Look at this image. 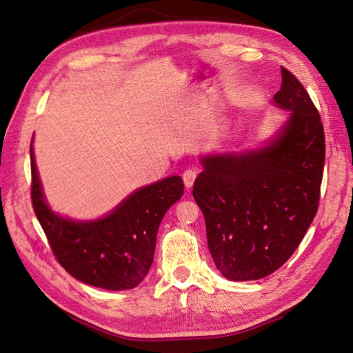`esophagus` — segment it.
Listing matches in <instances>:
<instances>
[{"label":"esophagus","instance_id":"obj_1","mask_svg":"<svg viewBox=\"0 0 353 353\" xmlns=\"http://www.w3.org/2000/svg\"><path fill=\"white\" fill-rule=\"evenodd\" d=\"M196 178H197V170L196 169H187L185 172L183 174V179H184V184H185L187 188L193 187Z\"/></svg>","mask_w":353,"mask_h":353}]
</instances>
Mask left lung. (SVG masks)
Returning a JSON list of instances; mask_svg holds the SVG:
<instances>
[{
	"mask_svg": "<svg viewBox=\"0 0 353 353\" xmlns=\"http://www.w3.org/2000/svg\"><path fill=\"white\" fill-rule=\"evenodd\" d=\"M281 77L274 103L288 113L274 140L259 150L203 157L193 187L212 258L231 281L279 270L318 210L325 160L321 116L292 72L281 68Z\"/></svg>",
	"mask_w": 353,
	"mask_h": 353,
	"instance_id": "8db88e82",
	"label": "left lung"
}]
</instances>
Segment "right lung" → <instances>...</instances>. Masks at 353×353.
Instances as JSON below:
<instances>
[{
    "label": "right lung",
    "mask_w": 353,
    "mask_h": 353,
    "mask_svg": "<svg viewBox=\"0 0 353 353\" xmlns=\"http://www.w3.org/2000/svg\"><path fill=\"white\" fill-rule=\"evenodd\" d=\"M30 197L59 263L74 279L105 290H130L140 284L153 263L156 237L168 209L184 194L175 175L128 196L108 216L72 221L52 212L42 193L30 147Z\"/></svg>",
    "instance_id": "obj_1"
}]
</instances>
